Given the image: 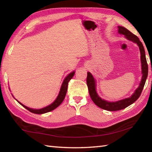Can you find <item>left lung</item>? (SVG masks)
<instances>
[{
	"mask_svg": "<svg viewBox=\"0 0 152 152\" xmlns=\"http://www.w3.org/2000/svg\"><path fill=\"white\" fill-rule=\"evenodd\" d=\"M118 32L119 34L125 35V37L127 38L128 40L133 41L134 43H137L138 46H139V49L141 54L140 57L142 63V80L140 82L139 87L137 89L134 94L132 95L131 97L123 99L117 102H111L106 101L102 99L100 96H99L97 93L96 92L95 80L93 78L91 74L88 72V76H87L86 82L87 85H88L89 95L91 96L92 101L96 106H98L99 108L108 111H117L119 110L124 109L136 101L139 98V96H140L142 93V91L144 86L145 85V82H146V80L148 77V66L146 58V55H145L144 48L142 43L140 41L139 38H138L136 35L133 34L131 31H129L124 27L119 26Z\"/></svg>",
	"mask_w": 152,
	"mask_h": 152,
	"instance_id": "1",
	"label": "left lung"
}]
</instances>
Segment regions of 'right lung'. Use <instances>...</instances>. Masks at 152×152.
<instances>
[{"label":"right lung","mask_w":152,"mask_h":152,"mask_svg":"<svg viewBox=\"0 0 152 152\" xmlns=\"http://www.w3.org/2000/svg\"><path fill=\"white\" fill-rule=\"evenodd\" d=\"M74 72H71L70 74H69V75H68L65 79L64 80V81L63 82V84L61 86V90H60V92L59 93V95L57 96V97L56 99V101H55L52 104H51L50 105L46 106V107H45L44 108H42V109H38V110H34V109H32L30 108H28L27 106H25V105L22 104L21 102H19V101H18L19 104L21 105H22L25 108H26L27 110H28V111L32 112V113H34V114H44V113H46V112H49L51 110H53L56 109L57 107H58L62 102L63 101V100L65 97V95L66 94V91H67V88H68V84H69V82H70V80L72 79V78L73 77V76L74 75Z\"/></svg>","instance_id":"obj_1"}]
</instances>
